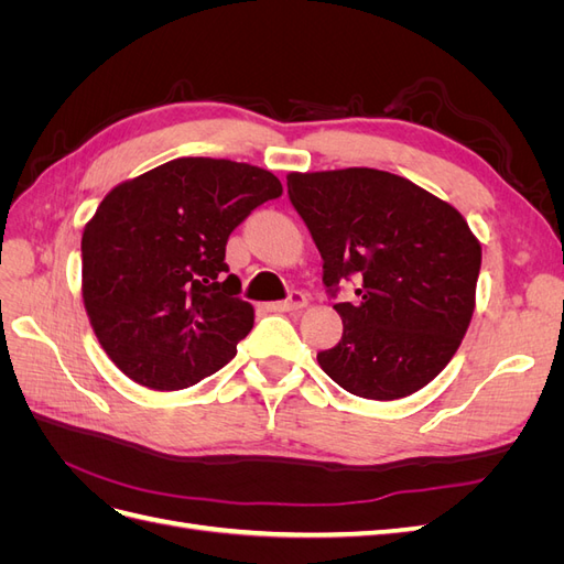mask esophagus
<instances>
[{
    "instance_id": "obj_1",
    "label": "esophagus",
    "mask_w": 564,
    "mask_h": 564,
    "mask_svg": "<svg viewBox=\"0 0 564 564\" xmlns=\"http://www.w3.org/2000/svg\"><path fill=\"white\" fill-rule=\"evenodd\" d=\"M305 303H308V299H305L303 292H292V294H289V299L275 301V303H268L265 308H268L270 313H294V311H301Z\"/></svg>"
}]
</instances>
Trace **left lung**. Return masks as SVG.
<instances>
[{"instance_id": "8db88e82", "label": "left lung", "mask_w": 564, "mask_h": 564, "mask_svg": "<svg viewBox=\"0 0 564 564\" xmlns=\"http://www.w3.org/2000/svg\"><path fill=\"white\" fill-rule=\"evenodd\" d=\"M286 195L322 256L344 336L317 352L340 388L367 400L406 398L447 367L464 338L482 249L447 202L379 169L289 174Z\"/></svg>"}]
</instances>
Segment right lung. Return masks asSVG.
Instances as JSON below:
<instances>
[{
  "label": "right lung",
  "instance_id": "1",
  "mask_svg": "<svg viewBox=\"0 0 564 564\" xmlns=\"http://www.w3.org/2000/svg\"><path fill=\"white\" fill-rule=\"evenodd\" d=\"M280 195L265 169L181 158L100 202L82 235L84 308L129 379L181 390L232 360L253 308L228 275V237Z\"/></svg>",
  "mask_w": 564,
  "mask_h": 564
}]
</instances>
